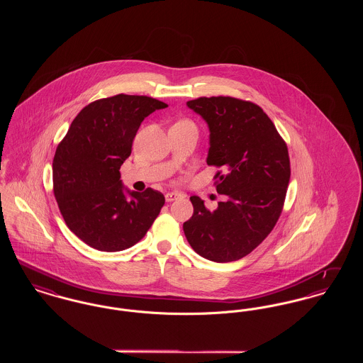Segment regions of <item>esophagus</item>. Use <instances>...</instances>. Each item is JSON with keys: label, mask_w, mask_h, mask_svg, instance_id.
<instances>
[{"label": "esophagus", "mask_w": 363, "mask_h": 363, "mask_svg": "<svg viewBox=\"0 0 363 363\" xmlns=\"http://www.w3.org/2000/svg\"><path fill=\"white\" fill-rule=\"evenodd\" d=\"M179 197H181V193H178V191H169V193H166V196H164V199H166L167 203H172V201L179 199Z\"/></svg>", "instance_id": "obj_1"}]
</instances>
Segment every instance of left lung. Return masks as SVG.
I'll use <instances>...</instances> for the list:
<instances>
[{
    "label": "left lung",
    "instance_id": "1",
    "mask_svg": "<svg viewBox=\"0 0 363 363\" xmlns=\"http://www.w3.org/2000/svg\"><path fill=\"white\" fill-rule=\"evenodd\" d=\"M186 104L208 123L207 163L220 169L213 178L225 200L209 211L191 196L193 215L184 233L201 257L237 261L277 225L291 174L289 150L257 104L231 96H204Z\"/></svg>",
    "mask_w": 363,
    "mask_h": 363
}]
</instances>
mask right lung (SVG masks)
<instances>
[{
    "mask_svg": "<svg viewBox=\"0 0 363 363\" xmlns=\"http://www.w3.org/2000/svg\"><path fill=\"white\" fill-rule=\"evenodd\" d=\"M167 104L120 94L86 104L70 123L52 159V189L70 231L101 252L138 243L154 223L164 196L157 190L127 192L122 163L145 117Z\"/></svg>",
    "mask_w": 363,
    "mask_h": 363,
    "instance_id": "obj_1",
    "label": "right lung"
}]
</instances>
